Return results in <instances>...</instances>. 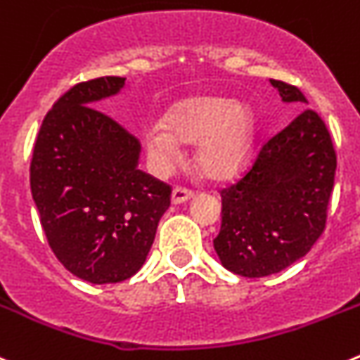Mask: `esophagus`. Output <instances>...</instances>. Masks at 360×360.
<instances>
[{
	"mask_svg": "<svg viewBox=\"0 0 360 360\" xmlns=\"http://www.w3.org/2000/svg\"><path fill=\"white\" fill-rule=\"evenodd\" d=\"M193 197V190L186 186H176L172 192V202L174 204H181V202H186Z\"/></svg>",
	"mask_w": 360,
	"mask_h": 360,
	"instance_id": "esophagus-1",
	"label": "esophagus"
}]
</instances>
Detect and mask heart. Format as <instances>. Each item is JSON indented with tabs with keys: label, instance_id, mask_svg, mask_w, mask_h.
<instances>
[{
	"label": "heart",
	"instance_id": "b5f03b06",
	"mask_svg": "<svg viewBox=\"0 0 360 360\" xmlns=\"http://www.w3.org/2000/svg\"><path fill=\"white\" fill-rule=\"evenodd\" d=\"M165 123L167 125L150 124L145 131L148 154L161 165H170L179 158L177 138L199 143V161L212 176L235 172L251 150V112L233 100L217 96L188 100L168 112Z\"/></svg>",
	"mask_w": 360,
	"mask_h": 360
}]
</instances>
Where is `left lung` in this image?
<instances>
[{"label": "left lung", "mask_w": 360, "mask_h": 360, "mask_svg": "<svg viewBox=\"0 0 360 360\" xmlns=\"http://www.w3.org/2000/svg\"><path fill=\"white\" fill-rule=\"evenodd\" d=\"M283 102H307L296 86L271 80ZM338 156L325 122L303 109L269 136L235 183L220 190L222 226L213 240L228 271L280 273L303 258L326 226Z\"/></svg>", "instance_id": "1"}]
</instances>
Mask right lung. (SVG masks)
<instances>
[{
  "mask_svg": "<svg viewBox=\"0 0 360 360\" xmlns=\"http://www.w3.org/2000/svg\"><path fill=\"white\" fill-rule=\"evenodd\" d=\"M124 84L100 77L64 93L44 116L30 163L48 244L89 283H116L140 271L172 195L170 184L138 168V138L93 108Z\"/></svg>",
  "mask_w": 360,
  "mask_h": 360,
  "instance_id": "right-lung-1",
  "label": "right lung"
}]
</instances>
